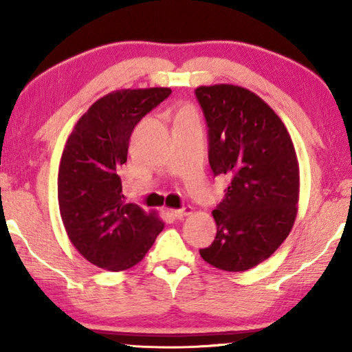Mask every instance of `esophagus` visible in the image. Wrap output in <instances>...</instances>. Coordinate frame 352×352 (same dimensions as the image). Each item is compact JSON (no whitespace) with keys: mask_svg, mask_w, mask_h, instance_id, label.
Returning <instances> with one entry per match:
<instances>
[{"mask_svg":"<svg viewBox=\"0 0 352 352\" xmlns=\"http://www.w3.org/2000/svg\"><path fill=\"white\" fill-rule=\"evenodd\" d=\"M170 214L175 219H182L184 216H189V214H192V208L184 206V208H180V210H170Z\"/></svg>","mask_w":352,"mask_h":352,"instance_id":"34e87169","label":"esophagus"}]
</instances>
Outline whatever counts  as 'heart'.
I'll list each match as a JSON object with an SVG mask.
<instances>
[{"instance_id":"b5f03b06","label":"heart","mask_w":352,"mask_h":352,"mask_svg":"<svg viewBox=\"0 0 352 352\" xmlns=\"http://www.w3.org/2000/svg\"><path fill=\"white\" fill-rule=\"evenodd\" d=\"M180 111H190L189 109H183V110H180Z\"/></svg>"}]
</instances>
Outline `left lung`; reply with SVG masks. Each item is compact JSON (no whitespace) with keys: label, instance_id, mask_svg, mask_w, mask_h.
<instances>
[{"label":"left lung","instance_id":"left-lung-1","mask_svg":"<svg viewBox=\"0 0 352 352\" xmlns=\"http://www.w3.org/2000/svg\"><path fill=\"white\" fill-rule=\"evenodd\" d=\"M210 135L214 175L230 186L212 217L216 239L200 256L225 272L269 259L289 236L300 200V166L290 135L272 107L233 83L195 90Z\"/></svg>","mask_w":352,"mask_h":352}]
</instances>
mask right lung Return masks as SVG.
I'll return each instance as SVG.
<instances>
[{
	"label": "right lung",
	"mask_w": 352,
	"mask_h": 352,
	"mask_svg": "<svg viewBox=\"0 0 352 352\" xmlns=\"http://www.w3.org/2000/svg\"><path fill=\"white\" fill-rule=\"evenodd\" d=\"M170 88H124L98 99L76 122L65 144L57 199L68 239L83 258L109 272L142 261L164 228L157 211L126 204L118 172L140 119Z\"/></svg>",
	"instance_id": "1"
}]
</instances>
